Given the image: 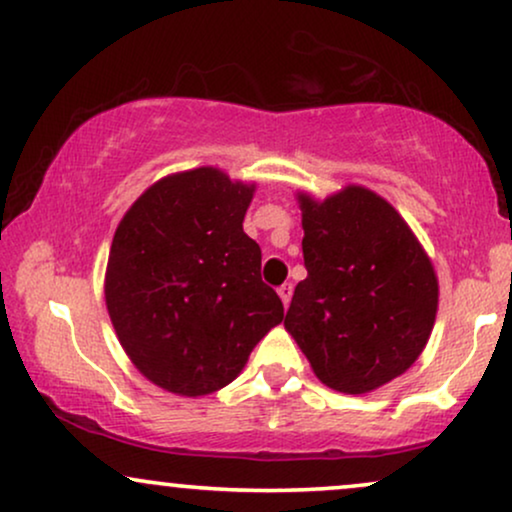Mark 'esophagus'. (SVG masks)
I'll return each mask as SVG.
<instances>
[{"label": "esophagus", "mask_w": 512, "mask_h": 512, "mask_svg": "<svg viewBox=\"0 0 512 512\" xmlns=\"http://www.w3.org/2000/svg\"><path fill=\"white\" fill-rule=\"evenodd\" d=\"M278 297H281V302L288 307L290 297H293V283H283V286L278 288Z\"/></svg>", "instance_id": "obj_1"}]
</instances>
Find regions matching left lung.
<instances>
[{"mask_svg": "<svg viewBox=\"0 0 512 512\" xmlns=\"http://www.w3.org/2000/svg\"><path fill=\"white\" fill-rule=\"evenodd\" d=\"M297 200L307 278L283 326L323 385L378 390L428 345L439 297L430 257L399 212L364 186Z\"/></svg>", "mask_w": 512, "mask_h": 512, "instance_id": "8db88e82", "label": "left lung"}]
</instances>
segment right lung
<instances>
[{
  "label": "right lung",
  "mask_w": 512,
  "mask_h": 512,
  "mask_svg": "<svg viewBox=\"0 0 512 512\" xmlns=\"http://www.w3.org/2000/svg\"><path fill=\"white\" fill-rule=\"evenodd\" d=\"M255 184L217 167L155 181L127 210L106 267V307L132 364L181 397L222 390L283 321L243 231Z\"/></svg>",
  "instance_id": "1"
}]
</instances>
